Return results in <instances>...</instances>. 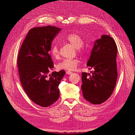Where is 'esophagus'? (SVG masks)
Here are the masks:
<instances>
[{
  "instance_id": "esophagus-1",
  "label": "esophagus",
  "mask_w": 135,
  "mask_h": 135,
  "mask_svg": "<svg viewBox=\"0 0 135 135\" xmlns=\"http://www.w3.org/2000/svg\"><path fill=\"white\" fill-rule=\"evenodd\" d=\"M66 73L67 74H71V73H72V72H71V71H66Z\"/></svg>"
}]
</instances>
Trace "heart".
<instances>
[{
  "mask_svg": "<svg viewBox=\"0 0 135 135\" xmlns=\"http://www.w3.org/2000/svg\"><path fill=\"white\" fill-rule=\"evenodd\" d=\"M64 39L74 46L77 53L84 54L87 51V48L84 44V40L81 36L76 33H70L64 37ZM50 52L54 58H58L60 56L59 46L57 43L54 42L51 46ZM80 61L78 59H66L63 60L57 65V69L60 70H74L79 65Z\"/></svg>",
  "mask_w": 135,
  "mask_h": 135,
  "instance_id": "b5f03b06",
  "label": "heart"
}]
</instances>
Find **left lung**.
Returning a JSON list of instances; mask_svg holds the SVG:
<instances>
[{"label": "left lung", "instance_id": "1", "mask_svg": "<svg viewBox=\"0 0 135 135\" xmlns=\"http://www.w3.org/2000/svg\"><path fill=\"white\" fill-rule=\"evenodd\" d=\"M117 46L110 35L96 40L87 66L94 69L90 75L82 73L81 90L84 99L92 104H100L112 95L118 76Z\"/></svg>", "mask_w": 135, "mask_h": 135}]
</instances>
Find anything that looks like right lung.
Returning <instances> with one entry per match:
<instances>
[{
    "mask_svg": "<svg viewBox=\"0 0 135 135\" xmlns=\"http://www.w3.org/2000/svg\"><path fill=\"white\" fill-rule=\"evenodd\" d=\"M61 28L47 26L32 28L20 48L17 59L22 86L34 103L48 107L59 99V85L64 70L48 73L54 68L50 55L51 43Z\"/></svg>",
    "mask_w": 135,
    "mask_h": 135,
    "instance_id": "add662e5",
    "label": "right lung"
}]
</instances>
